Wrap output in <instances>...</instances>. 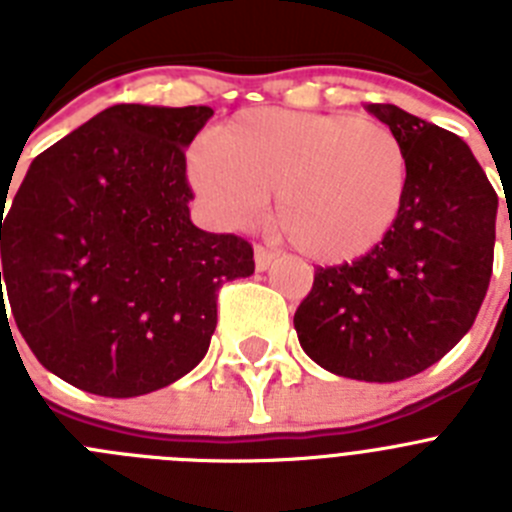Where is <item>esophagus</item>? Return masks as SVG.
<instances>
[{
  "label": "esophagus",
  "mask_w": 512,
  "mask_h": 512,
  "mask_svg": "<svg viewBox=\"0 0 512 512\" xmlns=\"http://www.w3.org/2000/svg\"><path fill=\"white\" fill-rule=\"evenodd\" d=\"M253 261H256V271H266L274 264V253L266 251L264 246H256L253 248Z\"/></svg>",
  "instance_id": "obj_1"
}]
</instances>
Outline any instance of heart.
<instances>
[{"label":"heart","instance_id":"heart-1","mask_svg":"<svg viewBox=\"0 0 512 512\" xmlns=\"http://www.w3.org/2000/svg\"><path fill=\"white\" fill-rule=\"evenodd\" d=\"M189 182L223 228L253 225L274 192V228L307 261L338 266L379 246L400 215L408 156L372 117L243 110L189 151Z\"/></svg>","mask_w":512,"mask_h":512}]
</instances>
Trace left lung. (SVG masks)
Segmentation results:
<instances>
[{
  "mask_svg": "<svg viewBox=\"0 0 512 512\" xmlns=\"http://www.w3.org/2000/svg\"><path fill=\"white\" fill-rule=\"evenodd\" d=\"M408 156V189L382 243L315 271L295 312L300 346L330 374L400 382L467 336L487 295L497 194L459 135L395 104H366Z\"/></svg>",
  "mask_w": 512,
  "mask_h": 512,
  "instance_id": "8db88e82",
  "label": "left lung"
}]
</instances>
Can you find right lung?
Masks as SVG:
<instances>
[{
  "instance_id": "1",
  "label": "right lung",
  "mask_w": 512,
  "mask_h": 512,
  "mask_svg": "<svg viewBox=\"0 0 512 512\" xmlns=\"http://www.w3.org/2000/svg\"><path fill=\"white\" fill-rule=\"evenodd\" d=\"M210 107L115 104L35 158L4 217L0 305L40 364L102 397H138L205 359L217 289L253 274L238 235L189 217L184 148Z\"/></svg>"
}]
</instances>
